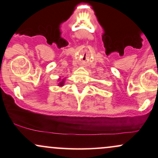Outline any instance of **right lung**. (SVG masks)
<instances>
[{
    "label": "right lung",
    "instance_id": "obj_1",
    "mask_svg": "<svg viewBox=\"0 0 158 158\" xmlns=\"http://www.w3.org/2000/svg\"><path fill=\"white\" fill-rule=\"evenodd\" d=\"M63 83H64V81H63H63H61V82H60L59 84V85H60V86H63Z\"/></svg>",
    "mask_w": 158,
    "mask_h": 158
}]
</instances>
